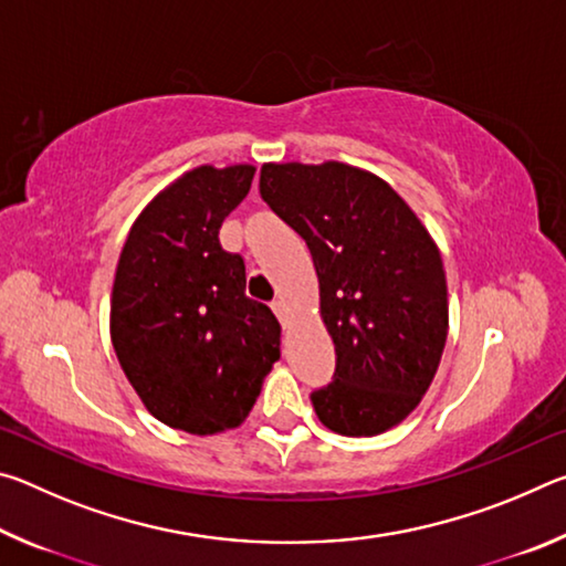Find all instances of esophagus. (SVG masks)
<instances>
[{
    "mask_svg": "<svg viewBox=\"0 0 566 566\" xmlns=\"http://www.w3.org/2000/svg\"><path fill=\"white\" fill-rule=\"evenodd\" d=\"M272 310H274V314H276V319L282 322V327H284V329L290 327V310H286V304L280 300V302L272 304Z\"/></svg>",
    "mask_w": 566,
    "mask_h": 566,
    "instance_id": "obj_1",
    "label": "esophagus"
}]
</instances>
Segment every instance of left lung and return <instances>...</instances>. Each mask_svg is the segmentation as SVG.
<instances>
[{"label":"left lung","mask_w":566,"mask_h":566,"mask_svg":"<svg viewBox=\"0 0 566 566\" xmlns=\"http://www.w3.org/2000/svg\"><path fill=\"white\" fill-rule=\"evenodd\" d=\"M262 199L310 247L337 352L312 395L332 432L375 437L419 407L442 359L449 302L439 247L385 179L344 161H266Z\"/></svg>","instance_id":"obj_1"}]
</instances>
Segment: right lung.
<instances>
[{"label": "right lung", "mask_w": 566, "mask_h": 566, "mask_svg": "<svg viewBox=\"0 0 566 566\" xmlns=\"http://www.w3.org/2000/svg\"><path fill=\"white\" fill-rule=\"evenodd\" d=\"M254 165H202L134 219L112 286L114 352L161 424L207 437L242 424L280 359L282 327L249 300L244 260L219 244Z\"/></svg>", "instance_id": "obj_1"}]
</instances>
